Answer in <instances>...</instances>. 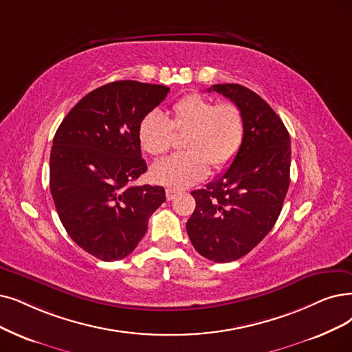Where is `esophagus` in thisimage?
Returning a JSON list of instances; mask_svg holds the SVG:
<instances>
[{
    "mask_svg": "<svg viewBox=\"0 0 352 352\" xmlns=\"http://www.w3.org/2000/svg\"><path fill=\"white\" fill-rule=\"evenodd\" d=\"M177 190H175V189H167L166 190V198H167V201H173L176 196H177Z\"/></svg>",
    "mask_w": 352,
    "mask_h": 352,
    "instance_id": "34e87169",
    "label": "esophagus"
}]
</instances>
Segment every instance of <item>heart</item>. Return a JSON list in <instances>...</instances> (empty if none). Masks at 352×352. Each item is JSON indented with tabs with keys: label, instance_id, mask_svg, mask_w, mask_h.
<instances>
[{
	"label": "heart",
	"instance_id": "obj_1",
	"mask_svg": "<svg viewBox=\"0 0 352 352\" xmlns=\"http://www.w3.org/2000/svg\"><path fill=\"white\" fill-rule=\"evenodd\" d=\"M175 133L186 134L184 148L156 163L153 179L173 189L189 188L209 173L228 167L236 157L244 138V117L235 104H215L199 94H189L177 100L168 120L159 111H150L138 124L140 146L150 156L159 157L172 148Z\"/></svg>",
	"mask_w": 352,
	"mask_h": 352
}]
</instances>
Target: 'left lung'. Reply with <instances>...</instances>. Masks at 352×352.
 Returning <instances> with one entry per match:
<instances>
[{"mask_svg":"<svg viewBox=\"0 0 352 352\" xmlns=\"http://www.w3.org/2000/svg\"><path fill=\"white\" fill-rule=\"evenodd\" d=\"M212 91L241 109L244 138L227 170L192 192L196 208L186 231L202 257L230 263L254 248L282 212L290 185V135L256 92L238 83H218Z\"/></svg>","mask_w":352,"mask_h":352,"instance_id":"8db88e82","label":"left lung"}]
</instances>
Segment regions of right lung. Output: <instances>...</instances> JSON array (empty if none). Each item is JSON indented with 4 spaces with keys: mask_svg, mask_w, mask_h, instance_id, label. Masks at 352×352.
<instances>
[{
    "mask_svg": "<svg viewBox=\"0 0 352 352\" xmlns=\"http://www.w3.org/2000/svg\"><path fill=\"white\" fill-rule=\"evenodd\" d=\"M170 88L107 83L69 111L53 138L50 192L69 236L102 261L127 257L142 241L162 186H130L147 170L138 124Z\"/></svg>",
    "mask_w": 352,
    "mask_h": 352,
    "instance_id": "obj_1",
    "label": "right lung"
}]
</instances>
